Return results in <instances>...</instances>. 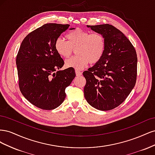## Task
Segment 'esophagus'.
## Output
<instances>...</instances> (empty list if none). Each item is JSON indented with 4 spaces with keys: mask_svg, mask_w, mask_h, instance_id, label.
<instances>
[{
    "mask_svg": "<svg viewBox=\"0 0 155 155\" xmlns=\"http://www.w3.org/2000/svg\"><path fill=\"white\" fill-rule=\"evenodd\" d=\"M76 74L77 76H81L82 72H80V71H79V70H76Z\"/></svg>",
    "mask_w": 155,
    "mask_h": 155,
    "instance_id": "esophagus-1",
    "label": "esophagus"
}]
</instances>
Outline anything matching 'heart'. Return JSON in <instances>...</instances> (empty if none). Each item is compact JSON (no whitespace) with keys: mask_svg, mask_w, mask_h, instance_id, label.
I'll use <instances>...</instances> for the list:
<instances>
[{"mask_svg":"<svg viewBox=\"0 0 155 155\" xmlns=\"http://www.w3.org/2000/svg\"><path fill=\"white\" fill-rule=\"evenodd\" d=\"M68 42L62 38L55 41V50L63 58H68L76 50V55L68 59L65 66L81 70L90 63L96 64L103 58L106 48L104 36L100 33H92L80 28L69 31L66 35Z\"/></svg>","mask_w":155,"mask_h":155,"instance_id":"heart-1","label":"heart"}]
</instances>
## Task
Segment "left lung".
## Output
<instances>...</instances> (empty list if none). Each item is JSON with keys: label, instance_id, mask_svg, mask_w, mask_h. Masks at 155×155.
Instances as JSON below:
<instances>
[{"label": "left lung", "instance_id": "obj_1", "mask_svg": "<svg viewBox=\"0 0 155 155\" xmlns=\"http://www.w3.org/2000/svg\"><path fill=\"white\" fill-rule=\"evenodd\" d=\"M104 36L106 48L99 62L83 72L86 79L84 96L92 107L109 110L125 100L137 76V55L125 35L109 24L88 26Z\"/></svg>", "mask_w": 155, "mask_h": 155}]
</instances>
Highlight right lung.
Returning <instances> with one entry per match:
<instances>
[{
    "instance_id": "right-lung-1",
    "label": "right lung",
    "mask_w": 155,
    "mask_h": 155,
    "mask_svg": "<svg viewBox=\"0 0 155 155\" xmlns=\"http://www.w3.org/2000/svg\"><path fill=\"white\" fill-rule=\"evenodd\" d=\"M69 26L43 25L26 36L18 51L20 91L32 105L43 110H52L61 104L66 97L65 88L76 77L74 68L58 70L63 67L64 61L54 46L55 40Z\"/></svg>"
}]
</instances>
